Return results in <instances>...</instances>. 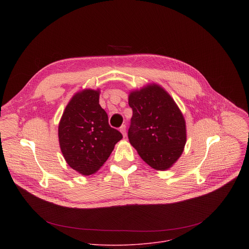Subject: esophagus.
Here are the masks:
<instances>
[{
    "mask_svg": "<svg viewBox=\"0 0 249 249\" xmlns=\"http://www.w3.org/2000/svg\"><path fill=\"white\" fill-rule=\"evenodd\" d=\"M120 132L122 133V135L125 137L126 136V126L125 125H122L121 127H120Z\"/></svg>",
    "mask_w": 249,
    "mask_h": 249,
    "instance_id": "1",
    "label": "esophagus"
}]
</instances>
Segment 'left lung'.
<instances>
[{"mask_svg": "<svg viewBox=\"0 0 249 249\" xmlns=\"http://www.w3.org/2000/svg\"><path fill=\"white\" fill-rule=\"evenodd\" d=\"M133 110L128 138L139 156L157 170L168 169L186 144L183 114L159 85H148L129 94Z\"/></svg>", "mask_w": 249, "mask_h": 249, "instance_id": "left-lung-1", "label": "left lung"}]
</instances>
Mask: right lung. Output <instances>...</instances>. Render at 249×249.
<instances>
[{
    "label": "right lung",
    "instance_id": "right-lung-1",
    "mask_svg": "<svg viewBox=\"0 0 249 249\" xmlns=\"http://www.w3.org/2000/svg\"><path fill=\"white\" fill-rule=\"evenodd\" d=\"M61 152L67 163L83 175L95 173L107 160L122 134L109 126L99 105V90L84 89L70 100L59 123Z\"/></svg>",
    "mask_w": 249,
    "mask_h": 249
}]
</instances>
